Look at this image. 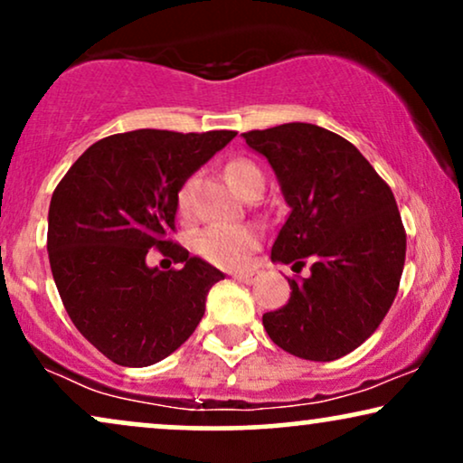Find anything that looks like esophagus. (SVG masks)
Segmentation results:
<instances>
[{
    "instance_id": "1",
    "label": "esophagus",
    "mask_w": 463,
    "mask_h": 463,
    "mask_svg": "<svg viewBox=\"0 0 463 463\" xmlns=\"http://www.w3.org/2000/svg\"><path fill=\"white\" fill-rule=\"evenodd\" d=\"M232 278H235L237 282L251 284L256 279V271H235V273H232Z\"/></svg>"
}]
</instances>
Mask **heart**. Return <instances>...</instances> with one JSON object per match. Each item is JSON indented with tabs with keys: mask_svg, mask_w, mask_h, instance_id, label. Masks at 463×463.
<instances>
[{
	"mask_svg": "<svg viewBox=\"0 0 463 463\" xmlns=\"http://www.w3.org/2000/svg\"><path fill=\"white\" fill-rule=\"evenodd\" d=\"M224 175L228 184L243 196L262 190V173L256 164L243 157L226 164ZM177 212L184 218L192 213V184L185 181L177 192ZM260 248V231L254 224H218L204 228L194 239V251L203 260L222 269H237L248 265L251 254Z\"/></svg>",
	"mask_w": 463,
	"mask_h": 463,
	"instance_id": "heart-1",
	"label": "heart"
}]
</instances>
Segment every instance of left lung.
<instances>
[{"label": "left lung", "instance_id": "1", "mask_svg": "<svg viewBox=\"0 0 463 463\" xmlns=\"http://www.w3.org/2000/svg\"><path fill=\"white\" fill-rule=\"evenodd\" d=\"M269 160L290 213L271 260L306 267L290 299L262 325L286 353L333 361L359 348L393 306L406 260V228L389 184L335 132L284 124L243 134Z\"/></svg>", "mask_w": 463, "mask_h": 463}]
</instances>
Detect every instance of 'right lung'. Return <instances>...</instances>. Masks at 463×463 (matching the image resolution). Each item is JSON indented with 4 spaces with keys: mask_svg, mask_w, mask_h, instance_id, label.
<instances>
[{
    "mask_svg": "<svg viewBox=\"0 0 463 463\" xmlns=\"http://www.w3.org/2000/svg\"><path fill=\"white\" fill-rule=\"evenodd\" d=\"M237 137L232 130H132L93 143L52 192L51 271L87 342L117 365L147 367L201 323L224 273L173 241L177 192ZM151 250L180 262L146 267Z\"/></svg>",
    "mask_w": 463,
    "mask_h": 463,
    "instance_id": "add662e5",
    "label": "right lung"
}]
</instances>
